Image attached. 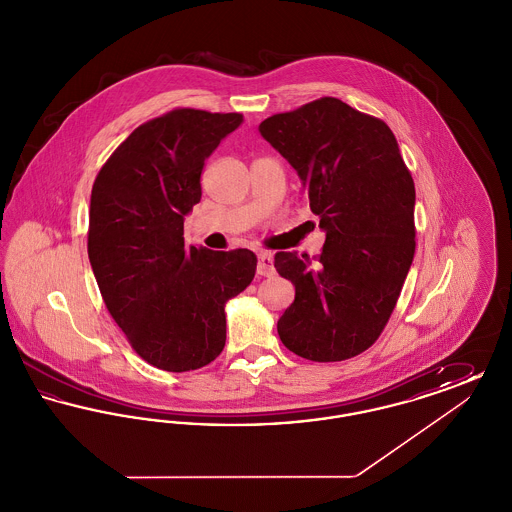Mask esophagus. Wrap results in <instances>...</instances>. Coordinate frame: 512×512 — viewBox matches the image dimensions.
I'll list each match as a JSON object with an SVG mask.
<instances>
[{"mask_svg": "<svg viewBox=\"0 0 512 512\" xmlns=\"http://www.w3.org/2000/svg\"><path fill=\"white\" fill-rule=\"evenodd\" d=\"M257 274H261V276H272L274 274V265H272V255L270 253H259Z\"/></svg>", "mask_w": 512, "mask_h": 512, "instance_id": "34e87169", "label": "esophagus"}]
</instances>
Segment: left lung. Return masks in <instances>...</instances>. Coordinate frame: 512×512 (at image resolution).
Instances as JSON below:
<instances>
[{"mask_svg": "<svg viewBox=\"0 0 512 512\" xmlns=\"http://www.w3.org/2000/svg\"><path fill=\"white\" fill-rule=\"evenodd\" d=\"M259 132L295 169L326 232L317 261L274 255L295 286L278 336L309 361L351 359L382 334L413 263V176L390 126L341 99L272 115Z\"/></svg>", "mask_w": 512, "mask_h": 512, "instance_id": "8db88e82", "label": "left lung"}]
</instances>
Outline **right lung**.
<instances>
[{"instance_id": "obj_1", "label": "right lung", "mask_w": 512, "mask_h": 512, "mask_svg": "<svg viewBox=\"0 0 512 512\" xmlns=\"http://www.w3.org/2000/svg\"><path fill=\"white\" fill-rule=\"evenodd\" d=\"M242 122L240 113L174 109L138 126L92 188L88 257L99 292L134 351L161 370L215 361L224 307L255 276L249 249L184 247L203 165Z\"/></svg>"}]
</instances>
